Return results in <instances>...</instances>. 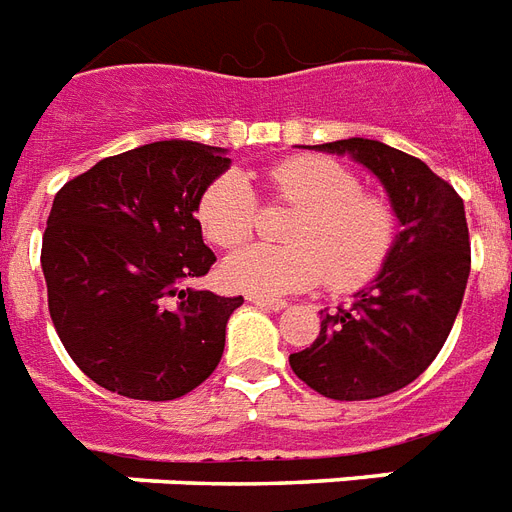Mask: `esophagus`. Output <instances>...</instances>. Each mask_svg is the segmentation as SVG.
<instances>
[{
	"label": "esophagus",
	"mask_w": 512,
	"mask_h": 512,
	"mask_svg": "<svg viewBox=\"0 0 512 512\" xmlns=\"http://www.w3.org/2000/svg\"><path fill=\"white\" fill-rule=\"evenodd\" d=\"M253 306H259V309H272V312H280V309H285V301L282 298H264V296H251L248 298Z\"/></svg>",
	"instance_id": "34e87169"
}]
</instances>
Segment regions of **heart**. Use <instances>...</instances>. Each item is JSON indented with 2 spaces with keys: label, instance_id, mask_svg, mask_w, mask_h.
Returning <instances> with one entry per match:
<instances>
[{
  "label": "heart",
  "instance_id": "heart-1",
  "mask_svg": "<svg viewBox=\"0 0 512 512\" xmlns=\"http://www.w3.org/2000/svg\"><path fill=\"white\" fill-rule=\"evenodd\" d=\"M269 198L296 206L285 248L248 245L224 261V282L251 296H282L330 277L333 288L370 280L394 245V211L362 192L357 174L325 155H290L264 174ZM203 235L219 248H237L259 230V203L240 174H222L198 203Z\"/></svg>",
  "mask_w": 512,
  "mask_h": 512
}]
</instances>
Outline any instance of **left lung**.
<instances>
[{
  "mask_svg": "<svg viewBox=\"0 0 512 512\" xmlns=\"http://www.w3.org/2000/svg\"><path fill=\"white\" fill-rule=\"evenodd\" d=\"M383 182L402 232L380 275L354 304L322 317L317 341L290 354V367L327 399L365 402L410 386L447 341L470 275L463 198L415 155L378 140L325 142Z\"/></svg>",
  "mask_w": 512,
  "mask_h": 512,
  "instance_id": "8db88e82",
  "label": "left lung"
}]
</instances>
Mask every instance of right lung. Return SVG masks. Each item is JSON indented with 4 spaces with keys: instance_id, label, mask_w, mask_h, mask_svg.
<instances>
[{
    "instance_id": "1",
    "label": "right lung",
    "mask_w": 512,
    "mask_h": 512,
    "mask_svg": "<svg viewBox=\"0 0 512 512\" xmlns=\"http://www.w3.org/2000/svg\"><path fill=\"white\" fill-rule=\"evenodd\" d=\"M230 158L163 140L65 182L42 240L49 317L79 370L113 394L169 402L216 370L243 296L182 288L216 261L195 219Z\"/></svg>"
}]
</instances>
